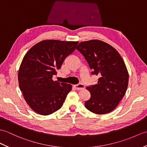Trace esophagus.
Wrapping results in <instances>:
<instances>
[{
    "label": "esophagus",
    "instance_id": "34e87169",
    "mask_svg": "<svg viewBox=\"0 0 147 147\" xmlns=\"http://www.w3.org/2000/svg\"><path fill=\"white\" fill-rule=\"evenodd\" d=\"M74 87L75 88V89L76 90H83L85 88V86L82 83H80L78 84H76V85H74Z\"/></svg>",
    "mask_w": 147,
    "mask_h": 147
}]
</instances>
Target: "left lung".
<instances>
[{
  "mask_svg": "<svg viewBox=\"0 0 147 147\" xmlns=\"http://www.w3.org/2000/svg\"><path fill=\"white\" fill-rule=\"evenodd\" d=\"M76 49L89 64L92 75L99 78L86 89L91 97L85 107L94 113H108L117 107L127 91L129 75L124 61L110 44L99 40L80 42Z\"/></svg>",
  "mask_w": 147,
  "mask_h": 147,
  "instance_id": "obj_1",
  "label": "left lung"
}]
</instances>
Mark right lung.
Listing matches in <instances>:
<instances>
[{
  "label": "right lung",
  "instance_id": "add662e5",
  "mask_svg": "<svg viewBox=\"0 0 147 147\" xmlns=\"http://www.w3.org/2000/svg\"><path fill=\"white\" fill-rule=\"evenodd\" d=\"M78 44L44 40L32 46L24 57L18 73L19 88L26 103L37 113L49 115L62 107L72 86L54 81L53 76Z\"/></svg>",
  "mask_w": 147,
  "mask_h": 147
}]
</instances>
